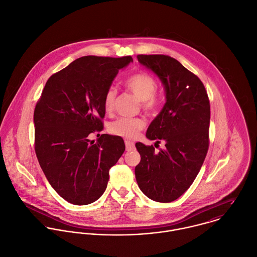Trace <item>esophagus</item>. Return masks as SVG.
<instances>
[{
  "label": "esophagus",
  "mask_w": 257,
  "mask_h": 257,
  "mask_svg": "<svg viewBox=\"0 0 257 257\" xmlns=\"http://www.w3.org/2000/svg\"><path fill=\"white\" fill-rule=\"evenodd\" d=\"M125 149H126V151L127 152H131V151H134L135 149H136V147H135V144L134 143H132V142H130V141H125Z\"/></svg>",
  "instance_id": "esophagus-1"
}]
</instances>
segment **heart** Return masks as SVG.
Returning a JSON list of instances; mask_svg holds the SVG:
<instances>
[{"instance_id": "heart-1", "label": "heart", "mask_w": 257, "mask_h": 257, "mask_svg": "<svg viewBox=\"0 0 257 257\" xmlns=\"http://www.w3.org/2000/svg\"><path fill=\"white\" fill-rule=\"evenodd\" d=\"M125 87L131 90L140 100L145 110L152 111L159 105V97L155 91L157 89V82L153 76L148 73H137L124 82ZM116 90L114 87H109L103 97V105L106 111H111L114 105ZM145 126V121L140 117H119L109 124L110 134L121 137L123 139H135L139 132Z\"/></svg>"}]
</instances>
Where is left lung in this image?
<instances>
[{"mask_svg": "<svg viewBox=\"0 0 257 257\" xmlns=\"http://www.w3.org/2000/svg\"><path fill=\"white\" fill-rule=\"evenodd\" d=\"M139 63L156 74L166 103L151 122L147 138L165 142V149L137 143L141 163L136 178L151 199L171 202L182 195L201 169L208 150L210 105L201 81L178 61L165 55H139Z\"/></svg>", "mask_w": 257, "mask_h": 257, "instance_id": "8db88e82", "label": "left lung"}]
</instances>
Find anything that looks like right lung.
<instances>
[{"label":"right lung","instance_id":"right-lung-1","mask_svg":"<svg viewBox=\"0 0 257 257\" xmlns=\"http://www.w3.org/2000/svg\"><path fill=\"white\" fill-rule=\"evenodd\" d=\"M132 57L77 59L47 82L34 112L35 151L52 187L76 205L104 192L109 173L125 150L120 137L103 134V97Z\"/></svg>","mask_w":257,"mask_h":257}]
</instances>
